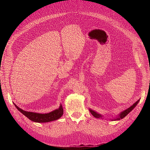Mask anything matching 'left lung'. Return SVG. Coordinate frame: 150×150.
<instances>
[{"label": "left lung", "instance_id": "obj_1", "mask_svg": "<svg viewBox=\"0 0 150 150\" xmlns=\"http://www.w3.org/2000/svg\"><path fill=\"white\" fill-rule=\"evenodd\" d=\"M139 100H138L137 102L134 103L133 104V105L131 106H130L129 108H128V109H127V110H125L124 111L121 112V114L120 115V117H116V119H114V120H113V121L120 120V119H122V118H123V117H125L128 114L129 112H130L131 111H132V110H133V109L134 108V107H135L136 106H137V104L139 103ZM89 111H90V112L92 114V115H93V116H94L95 117H97V118H99V117H102L101 115L98 114V113L96 112L93 111V110H89Z\"/></svg>", "mask_w": 150, "mask_h": 150}]
</instances>
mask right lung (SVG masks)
I'll return each instance as SVG.
<instances>
[{"label": "right lung", "mask_w": 150, "mask_h": 150, "mask_svg": "<svg viewBox=\"0 0 150 150\" xmlns=\"http://www.w3.org/2000/svg\"><path fill=\"white\" fill-rule=\"evenodd\" d=\"M16 108L21 112H22L27 117L36 122H47L52 121H54L59 119L63 115V108L61 104L59 108L57 110H54L51 112L47 113V114H40V113H36L33 112H28L22 110L19 108L16 104H14Z\"/></svg>", "instance_id": "obj_1"}]
</instances>
